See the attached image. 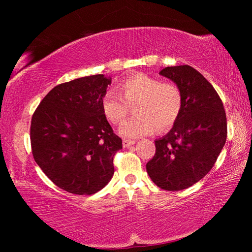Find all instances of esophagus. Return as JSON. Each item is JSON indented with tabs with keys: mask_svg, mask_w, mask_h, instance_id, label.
Instances as JSON below:
<instances>
[{
	"mask_svg": "<svg viewBox=\"0 0 252 252\" xmlns=\"http://www.w3.org/2000/svg\"><path fill=\"white\" fill-rule=\"evenodd\" d=\"M122 144L125 148H129L131 146H133V144H135V141H132V140H123Z\"/></svg>",
	"mask_w": 252,
	"mask_h": 252,
	"instance_id": "esophagus-1",
	"label": "esophagus"
}]
</instances>
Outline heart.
<instances>
[{"label":"heart","instance_id":"obj_1","mask_svg":"<svg viewBox=\"0 0 252 252\" xmlns=\"http://www.w3.org/2000/svg\"><path fill=\"white\" fill-rule=\"evenodd\" d=\"M118 91H106L101 99L102 113L112 125L125 120L129 105H134L135 117L123 123L119 134L126 139H136L152 134L157 130L167 131L180 116L183 96L180 88L172 82L146 73H133L121 80Z\"/></svg>","mask_w":252,"mask_h":252}]
</instances>
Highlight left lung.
<instances>
[{
    "instance_id": "8db88e82",
    "label": "left lung",
    "mask_w": 252,
    "mask_h": 252,
    "mask_svg": "<svg viewBox=\"0 0 252 252\" xmlns=\"http://www.w3.org/2000/svg\"><path fill=\"white\" fill-rule=\"evenodd\" d=\"M160 74L182 92L180 116L167 134L156 140L147 172L161 189H187L206 176L227 139V118L218 93L192 66H168Z\"/></svg>"
}]
</instances>
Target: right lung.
I'll return each instance as SVG.
<instances>
[{
	"label": "right lung",
	"mask_w": 252,
	"mask_h": 252,
	"mask_svg": "<svg viewBox=\"0 0 252 252\" xmlns=\"http://www.w3.org/2000/svg\"><path fill=\"white\" fill-rule=\"evenodd\" d=\"M111 78L83 76L54 87L34 112V160L55 186L74 194H93L113 177V157L122 140L102 113Z\"/></svg>",
	"instance_id": "add662e5"
}]
</instances>
